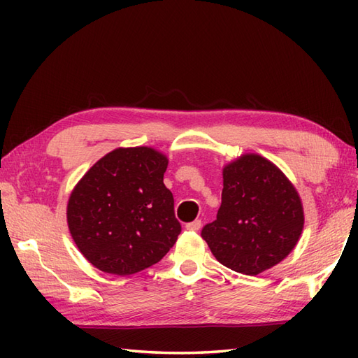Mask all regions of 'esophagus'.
Returning a JSON list of instances; mask_svg holds the SVG:
<instances>
[{
  "instance_id": "1",
  "label": "esophagus",
  "mask_w": 358,
  "mask_h": 358,
  "mask_svg": "<svg viewBox=\"0 0 358 358\" xmlns=\"http://www.w3.org/2000/svg\"><path fill=\"white\" fill-rule=\"evenodd\" d=\"M200 227H201V222L200 220H195V222H192V223H187L186 224V229L187 231H200Z\"/></svg>"
}]
</instances>
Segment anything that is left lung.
Returning a JSON list of instances; mask_svg holds the SVG:
<instances>
[{
	"mask_svg": "<svg viewBox=\"0 0 358 358\" xmlns=\"http://www.w3.org/2000/svg\"><path fill=\"white\" fill-rule=\"evenodd\" d=\"M305 224L301 199L269 159L245 154L223 167L222 206L201 237L226 268L258 275L292 252Z\"/></svg>",
	"mask_w": 358,
	"mask_h": 358,
	"instance_id": "left-lung-1",
	"label": "left lung"
}]
</instances>
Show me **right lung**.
Instances as JSON below:
<instances>
[{
	"mask_svg": "<svg viewBox=\"0 0 358 358\" xmlns=\"http://www.w3.org/2000/svg\"><path fill=\"white\" fill-rule=\"evenodd\" d=\"M167 163L154 148H118L73 187L67 226L96 269L131 275L158 263L175 245L181 224L172 192L163 183Z\"/></svg>",
	"mask_w": 358,
	"mask_h": 358,
	"instance_id": "1",
	"label": "right lung"
}]
</instances>
